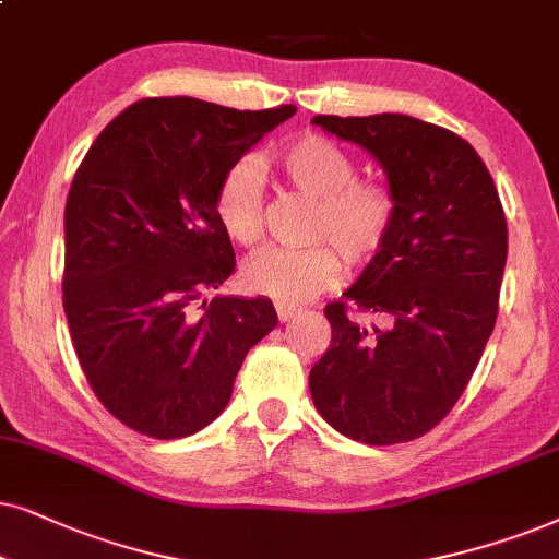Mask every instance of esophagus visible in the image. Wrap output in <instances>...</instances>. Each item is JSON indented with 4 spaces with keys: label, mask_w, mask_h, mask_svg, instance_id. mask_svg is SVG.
<instances>
[{
    "label": "esophagus",
    "mask_w": 559,
    "mask_h": 559,
    "mask_svg": "<svg viewBox=\"0 0 559 559\" xmlns=\"http://www.w3.org/2000/svg\"><path fill=\"white\" fill-rule=\"evenodd\" d=\"M299 307H292V304H275V314H278L281 322H292V319L299 314Z\"/></svg>",
    "instance_id": "1"
}]
</instances>
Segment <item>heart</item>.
I'll use <instances>...</instances> for the list:
<instances>
[{"label":"heart","instance_id":"obj_1","mask_svg":"<svg viewBox=\"0 0 559 559\" xmlns=\"http://www.w3.org/2000/svg\"><path fill=\"white\" fill-rule=\"evenodd\" d=\"M286 181L314 199L309 248H267L242 265L248 294L278 304H304L342 278L349 263H366L383 248L396 217V202L381 183L357 181V166L337 143L322 135H301L278 155ZM263 170L242 158L227 168L214 197V214L229 240L252 248L263 237ZM331 242L326 243L325 240Z\"/></svg>","mask_w":559,"mask_h":559}]
</instances>
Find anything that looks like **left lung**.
Wrapping results in <instances>:
<instances>
[{
	"label": "left lung",
	"instance_id": "obj_1",
	"mask_svg": "<svg viewBox=\"0 0 559 559\" xmlns=\"http://www.w3.org/2000/svg\"><path fill=\"white\" fill-rule=\"evenodd\" d=\"M311 122L373 155L396 217L345 299L324 309L332 342L309 373L324 421L366 444H396L440 424L463 396L498 314L509 250L486 163L455 132L408 115Z\"/></svg>",
	"mask_w": 559,
	"mask_h": 559
}]
</instances>
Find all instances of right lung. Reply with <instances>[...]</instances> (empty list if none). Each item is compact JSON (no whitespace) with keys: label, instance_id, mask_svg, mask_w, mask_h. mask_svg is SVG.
<instances>
[{"label":"right lung","instance_id":"1","mask_svg":"<svg viewBox=\"0 0 559 559\" xmlns=\"http://www.w3.org/2000/svg\"><path fill=\"white\" fill-rule=\"evenodd\" d=\"M294 104L240 111L191 96L140 99L88 147L66 202L63 309L104 408L176 440L217 419L245 355L278 324L271 299L214 296L235 250L214 214L222 176Z\"/></svg>","mask_w":559,"mask_h":559}]
</instances>
